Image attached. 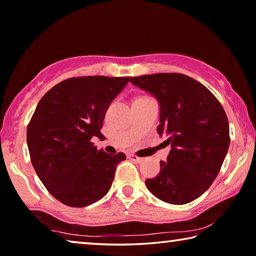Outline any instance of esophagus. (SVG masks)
I'll return each mask as SVG.
<instances>
[{"label": "esophagus", "mask_w": 256, "mask_h": 256, "mask_svg": "<svg viewBox=\"0 0 256 256\" xmlns=\"http://www.w3.org/2000/svg\"><path fill=\"white\" fill-rule=\"evenodd\" d=\"M129 158H130L132 160H134L135 162H138V163H140V162H143V161H144V158H140V156H137L136 154H130V156H129Z\"/></svg>", "instance_id": "esophagus-1"}]
</instances>
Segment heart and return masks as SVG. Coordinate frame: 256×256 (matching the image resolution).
Returning a JSON list of instances; mask_svg holds the SVG:
<instances>
[{
    "instance_id": "1",
    "label": "heart",
    "mask_w": 256,
    "mask_h": 256,
    "mask_svg": "<svg viewBox=\"0 0 256 256\" xmlns=\"http://www.w3.org/2000/svg\"><path fill=\"white\" fill-rule=\"evenodd\" d=\"M144 98H146V96H140V98H137L136 100H144Z\"/></svg>"
}]
</instances>
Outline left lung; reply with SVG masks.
Instances as JSON below:
<instances>
[{
    "label": "left lung",
    "instance_id": "left-lung-1",
    "mask_svg": "<svg viewBox=\"0 0 256 256\" xmlns=\"http://www.w3.org/2000/svg\"><path fill=\"white\" fill-rule=\"evenodd\" d=\"M160 103L158 135L171 150L156 177L146 179L154 196L170 204H186L214 182L227 156L230 136L227 114L210 90L182 74L132 77Z\"/></svg>",
    "mask_w": 256,
    "mask_h": 256
}]
</instances>
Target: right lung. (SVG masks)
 <instances>
[{
  "instance_id": "obj_1",
  "label": "right lung",
  "mask_w": 256,
  "mask_h": 256,
  "mask_svg": "<svg viewBox=\"0 0 256 256\" xmlns=\"http://www.w3.org/2000/svg\"><path fill=\"white\" fill-rule=\"evenodd\" d=\"M129 77H74L56 84L37 104L27 127L32 164L53 198L71 208L98 202L111 188L114 156L92 142L102 137L100 128L112 100Z\"/></svg>"
}]
</instances>
